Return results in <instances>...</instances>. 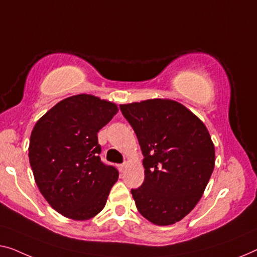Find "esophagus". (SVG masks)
Wrapping results in <instances>:
<instances>
[{
	"mask_svg": "<svg viewBox=\"0 0 257 257\" xmlns=\"http://www.w3.org/2000/svg\"><path fill=\"white\" fill-rule=\"evenodd\" d=\"M125 167H127V163H123V164H121V165H120V171H121V172H123Z\"/></svg>",
	"mask_w": 257,
	"mask_h": 257,
	"instance_id": "esophagus-1",
	"label": "esophagus"
}]
</instances>
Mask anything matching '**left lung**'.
Segmentation results:
<instances>
[{
  "label": "left lung",
  "mask_w": 257,
  "mask_h": 257,
  "mask_svg": "<svg viewBox=\"0 0 257 257\" xmlns=\"http://www.w3.org/2000/svg\"><path fill=\"white\" fill-rule=\"evenodd\" d=\"M143 153L144 182L132 189L136 208L156 225L187 216L202 197L214 167L204 123L177 101L150 99L121 105Z\"/></svg>",
  "instance_id": "8db88e82"
}]
</instances>
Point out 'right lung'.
Here are the masks:
<instances>
[{
	"instance_id": "obj_1",
	"label": "right lung",
	"mask_w": 257,
	"mask_h": 257,
	"mask_svg": "<svg viewBox=\"0 0 257 257\" xmlns=\"http://www.w3.org/2000/svg\"><path fill=\"white\" fill-rule=\"evenodd\" d=\"M116 112L113 102L78 94L60 101L34 125L30 165L40 193L64 217L86 220L104 209L118 172L101 162L97 135Z\"/></svg>"
}]
</instances>
